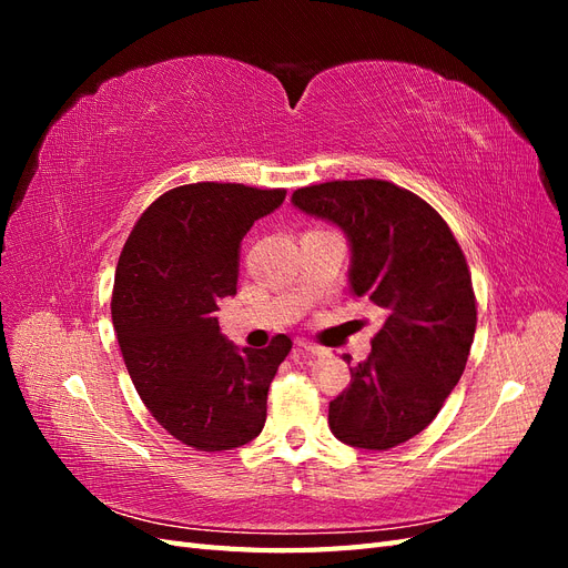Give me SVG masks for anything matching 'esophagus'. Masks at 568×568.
Returning a JSON list of instances; mask_svg holds the SVG:
<instances>
[{"mask_svg": "<svg viewBox=\"0 0 568 568\" xmlns=\"http://www.w3.org/2000/svg\"><path fill=\"white\" fill-rule=\"evenodd\" d=\"M296 348L303 351V353H307V355H324V348H322V346H315V343H311V341H298Z\"/></svg>", "mask_w": 568, "mask_h": 568, "instance_id": "1", "label": "esophagus"}]
</instances>
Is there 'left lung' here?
I'll use <instances>...</instances> for the list:
<instances>
[{"instance_id": "obj_1", "label": "left lung", "mask_w": 568, "mask_h": 568, "mask_svg": "<svg viewBox=\"0 0 568 568\" xmlns=\"http://www.w3.org/2000/svg\"><path fill=\"white\" fill-rule=\"evenodd\" d=\"M294 209L348 239V284L384 315L372 353L329 403L332 434L363 450H388L436 419L467 367L476 301L464 253L445 220L384 180L296 189Z\"/></svg>"}]
</instances>
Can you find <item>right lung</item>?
<instances>
[{"mask_svg": "<svg viewBox=\"0 0 568 568\" xmlns=\"http://www.w3.org/2000/svg\"><path fill=\"white\" fill-rule=\"evenodd\" d=\"M284 196L217 182L170 189L120 253L111 315L130 379L165 432L203 453L263 432L270 384L291 351L284 334L263 351L239 348L213 315L236 294L242 239Z\"/></svg>", "mask_w": 568, "mask_h": 568, "instance_id": "right-lung-1", "label": "right lung"}]
</instances>
